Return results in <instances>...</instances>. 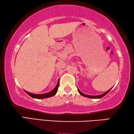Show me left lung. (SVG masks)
<instances>
[{"label": "left lung", "mask_w": 134, "mask_h": 134, "mask_svg": "<svg viewBox=\"0 0 134 134\" xmlns=\"http://www.w3.org/2000/svg\"><path fill=\"white\" fill-rule=\"evenodd\" d=\"M112 89V87L110 89L108 90V91H106V92L102 94H100V95H97V96H91V95H87V94H84L83 93L81 92L80 90L78 89V88H77V90H78V92H79V93L82 95L83 96H85V97H89V98H92V99H100V98H102V97H103V96H105V95L108 93L109 92L110 90Z\"/></svg>", "instance_id": "left-lung-1"}]
</instances>
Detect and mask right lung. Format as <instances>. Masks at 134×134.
<instances>
[{
  "label": "right lung",
  "mask_w": 134,
  "mask_h": 134,
  "mask_svg": "<svg viewBox=\"0 0 134 134\" xmlns=\"http://www.w3.org/2000/svg\"><path fill=\"white\" fill-rule=\"evenodd\" d=\"M59 86V80L57 82V84L55 88L53 90H52L51 91L49 92L48 93H44V94H34V93H32L28 92L26 91V90H24L27 94L29 95L31 97H33V98L35 99H45V98H48V97H52L54 96L56 94V93L57 92L58 90V87Z\"/></svg>",
  "instance_id": "add662e5"
}]
</instances>
